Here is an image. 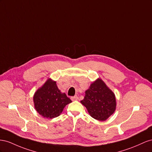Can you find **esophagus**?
<instances>
[{"label": "esophagus", "instance_id": "1", "mask_svg": "<svg viewBox=\"0 0 152 152\" xmlns=\"http://www.w3.org/2000/svg\"><path fill=\"white\" fill-rule=\"evenodd\" d=\"M77 99H78V97H77V95H75V96L71 97V100L72 101H77Z\"/></svg>", "mask_w": 152, "mask_h": 152}]
</instances>
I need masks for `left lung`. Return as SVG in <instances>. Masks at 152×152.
<instances>
[{"mask_svg":"<svg viewBox=\"0 0 152 152\" xmlns=\"http://www.w3.org/2000/svg\"><path fill=\"white\" fill-rule=\"evenodd\" d=\"M81 103L95 120L105 121L114 113L116 107L115 95L101 78L91 83Z\"/></svg>","mask_w":152,"mask_h":152,"instance_id":"1","label":"left lung"}]
</instances>
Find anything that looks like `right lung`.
<instances>
[{
	"label": "right lung",
	"instance_id": "1",
	"mask_svg": "<svg viewBox=\"0 0 152 152\" xmlns=\"http://www.w3.org/2000/svg\"><path fill=\"white\" fill-rule=\"evenodd\" d=\"M34 105L39 114L46 118L58 116L68 104L72 102L65 93L61 92L57 82L48 78L34 93Z\"/></svg>",
	"mask_w": 152,
	"mask_h": 152
}]
</instances>
